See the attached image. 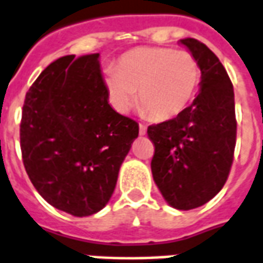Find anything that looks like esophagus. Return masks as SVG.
<instances>
[{
    "label": "esophagus",
    "mask_w": 263,
    "mask_h": 263,
    "mask_svg": "<svg viewBox=\"0 0 263 263\" xmlns=\"http://www.w3.org/2000/svg\"><path fill=\"white\" fill-rule=\"evenodd\" d=\"M139 133H140V136H144V134L147 133V126H144V124L140 123V126H139Z\"/></svg>",
    "instance_id": "esophagus-1"
}]
</instances>
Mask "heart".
<instances>
[{
	"instance_id": "1",
	"label": "heart",
	"mask_w": 263,
	"mask_h": 263,
	"mask_svg": "<svg viewBox=\"0 0 263 263\" xmlns=\"http://www.w3.org/2000/svg\"><path fill=\"white\" fill-rule=\"evenodd\" d=\"M201 69L187 51L136 48L119 58L116 69L104 74L112 105L122 114L139 100L143 110L158 120L176 118L190 105L198 90Z\"/></svg>"
}]
</instances>
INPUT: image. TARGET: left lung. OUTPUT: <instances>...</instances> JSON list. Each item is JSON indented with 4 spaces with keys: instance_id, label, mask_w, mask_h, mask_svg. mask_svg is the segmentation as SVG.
<instances>
[{
    "instance_id": "obj_1",
    "label": "left lung",
    "mask_w": 263,
    "mask_h": 263,
    "mask_svg": "<svg viewBox=\"0 0 263 263\" xmlns=\"http://www.w3.org/2000/svg\"><path fill=\"white\" fill-rule=\"evenodd\" d=\"M201 69L199 94L175 119L147 130L155 145L151 171L167 204L198 208L222 190L236 147L234 91L218 57L195 39L179 41Z\"/></svg>"
}]
</instances>
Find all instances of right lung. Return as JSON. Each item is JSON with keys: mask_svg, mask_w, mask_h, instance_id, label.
<instances>
[{"mask_svg": "<svg viewBox=\"0 0 263 263\" xmlns=\"http://www.w3.org/2000/svg\"><path fill=\"white\" fill-rule=\"evenodd\" d=\"M100 54L66 55L29 88L21 122L23 165L39 194L59 211L90 216L115 190L139 123L109 105Z\"/></svg>", "mask_w": 263, "mask_h": 263, "instance_id": "1", "label": "right lung"}]
</instances>
